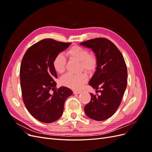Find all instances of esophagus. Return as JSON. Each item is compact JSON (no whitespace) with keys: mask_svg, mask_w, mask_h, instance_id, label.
Masks as SVG:
<instances>
[{"mask_svg":"<svg viewBox=\"0 0 152 152\" xmlns=\"http://www.w3.org/2000/svg\"><path fill=\"white\" fill-rule=\"evenodd\" d=\"M81 93V91H73V94H79Z\"/></svg>","mask_w":152,"mask_h":152,"instance_id":"34e87169","label":"esophagus"}]
</instances>
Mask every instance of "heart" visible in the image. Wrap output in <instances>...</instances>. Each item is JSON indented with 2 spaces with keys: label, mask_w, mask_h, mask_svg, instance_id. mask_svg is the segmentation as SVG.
Segmentation results:
<instances>
[{
  "label": "heart",
  "mask_w": 152,
  "mask_h": 152,
  "mask_svg": "<svg viewBox=\"0 0 152 152\" xmlns=\"http://www.w3.org/2000/svg\"><path fill=\"white\" fill-rule=\"evenodd\" d=\"M67 56L71 59H74L80 62L81 70L86 72L94 70L97 65V58L94 53H89V50L79 46L73 45L66 53ZM53 68L58 73H63L66 68V58L62 54H58L54 57L53 61ZM87 80V77L84 73L74 75L72 73L63 76L60 82L62 85L73 89H79L84 84Z\"/></svg>",
  "instance_id": "heart-1"
}]
</instances>
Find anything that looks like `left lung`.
<instances>
[{
	"mask_svg": "<svg viewBox=\"0 0 152 152\" xmlns=\"http://www.w3.org/2000/svg\"><path fill=\"white\" fill-rule=\"evenodd\" d=\"M80 44L91 48L97 58L96 70L89 85L101 93L91 94L84 111L93 120L104 121L113 115L121 103L127 87L126 64L119 49L107 39L96 38ZM99 88L101 90L98 91Z\"/></svg>",
	"mask_w": 152,
	"mask_h": 152,
	"instance_id": "8db88e82",
	"label": "left lung"
}]
</instances>
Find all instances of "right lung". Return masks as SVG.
<instances>
[{
  "label": "right lung",
  "mask_w": 152,
  "mask_h": 152,
  "mask_svg": "<svg viewBox=\"0 0 152 152\" xmlns=\"http://www.w3.org/2000/svg\"><path fill=\"white\" fill-rule=\"evenodd\" d=\"M70 44L52 39L41 40L27 49L22 59L20 84L23 100L29 113L42 122L51 123L60 118L65 100L72 94L68 87L56 88L54 80L58 75L53 65L54 57Z\"/></svg>",
  "instance_id": "1"
}]
</instances>
